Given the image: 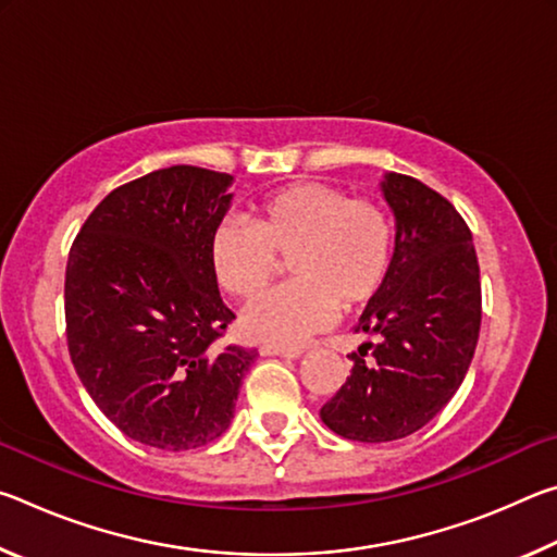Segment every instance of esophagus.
I'll use <instances>...</instances> for the list:
<instances>
[{
    "mask_svg": "<svg viewBox=\"0 0 557 557\" xmlns=\"http://www.w3.org/2000/svg\"><path fill=\"white\" fill-rule=\"evenodd\" d=\"M260 354L262 356H282V358H299L301 354V348H297V346H275V344H262L260 346Z\"/></svg>",
    "mask_w": 557,
    "mask_h": 557,
    "instance_id": "34e87169",
    "label": "esophagus"
}]
</instances>
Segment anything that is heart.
Returning <instances> with one entry per match:
<instances>
[{"label":"heart","instance_id":"1","mask_svg":"<svg viewBox=\"0 0 557 557\" xmlns=\"http://www.w3.org/2000/svg\"><path fill=\"white\" fill-rule=\"evenodd\" d=\"M277 258H289L292 282L252 299L240 326L252 342L297 346L332 324L338 305L354 309L379 295L391 272L393 223L379 203L297 182L252 206L250 225H215L209 243L213 277L235 297L265 289Z\"/></svg>","mask_w":557,"mask_h":557}]
</instances>
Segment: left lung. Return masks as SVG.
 <instances>
[{
    "instance_id": "8db88e82",
    "label": "left lung",
    "mask_w": 557,
    "mask_h": 557,
    "mask_svg": "<svg viewBox=\"0 0 557 557\" xmlns=\"http://www.w3.org/2000/svg\"><path fill=\"white\" fill-rule=\"evenodd\" d=\"M381 191L395 219L391 272L356 326L379 344L348 356L351 375L319 410L329 430L354 442H393L425 428L465 381L482 326L465 219L412 176L385 172Z\"/></svg>"
}]
</instances>
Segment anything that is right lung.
<instances>
[{
	"mask_svg": "<svg viewBox=\"0 0 557 557\" xmlns=\"http://www.w3.org/2000/svg\"><path fill=\"white\" fill-rule=\"evenodd\" d=\"M231 174L169 166L110 191L65 265V334L81 383L112 425L182 451L228 430L256 348L219 346L235 314L209 262Z\"/></svg>",
	"mask_w": 557,
	"mask_h": 557,
	"instance_id": "1",
	"label": "right lung"
}]
</instances>
